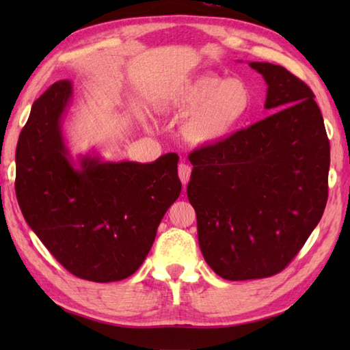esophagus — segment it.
<instances>
[{
    "label": "esophagus",
    "instance_id": "esophagus-1",
    "mask_svg": "<svg viewBox=\"0 0 350 350\" xmlns=\"http://www.w3.org/2000/svg\"><path fill=\"white\" fill-rule=\"evenodd\" d=\"M179 177H180V180L183 183V187H187L189 179H191V167L188 165V163L182 162L179 165Z\"/></svg>",
    "mask_w": 350,
    "mask_h": 350
}]
</instances>
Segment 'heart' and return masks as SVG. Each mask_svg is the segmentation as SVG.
Returning <instances> with one entry per match:
<instances>
[{
	"label": "heart",
	"instance_id": "b5f03b06",
	"mask_svg": "<svg viewBox=\"0 0 350 350\" xmlns=\"http://www.w3.org/2000/svg\"><path fill=\"white\" fill-rule=\"evenodd\" d=\"M156 103L165 114H187L182 135L189 144L211 147L239 131L254 107V94L239 78L203 73L170 88Z\"/></svg>",
	"mask_w": 350,
	"mask_h": 350
}]
</instances>
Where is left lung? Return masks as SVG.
Masks as SVG:
<instances>
[{
  "label": "left lung",
  "instance_id": "1",
  "mask_svg": "<svg viewBox=\"0 0 350 350\" xmlns=\"http://www.w3.org/2000/svg\"><path fill=\"white\" fill-rule=\"evenodd\" d=\"M248 64L266 81L265 108L277 111L189 154L200 250L230 281L284 269L328 200L329 141L313 92L282 66Z\"/></svg>",
  "mask_w": 350,
  "mask_h": 350
}]
</instances>
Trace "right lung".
Instances as JSON below:
<instances>
[{"label":"right lung","instance_id":"right-lung-1","mask_svg":"<svg viewBox=\"0 0 350 350\" xmlns=\"http://www.w3.org/2000/svg\"><path fill=\"white\" fill-rule=\"evenodd\" d=\"M73 84H52L29 113L16 148V197L22 215L70 273L120 281L143 265L168 207L180 196L179 156L154 162H111L88 152L73 158L63 118Z\"/></svg>","mask_w":350,"mask_h":350}]
</instances>
